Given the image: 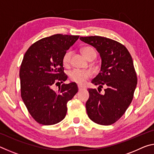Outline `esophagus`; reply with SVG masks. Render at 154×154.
<instances>
[{
    "label": "esophagus",
    "mask_w": 154,
    "mask_h": 154,
    "mask_svg": "<svg viewBox=\"0 0 154 154\" xmlns=\"http://www.w3.org/2000/svg\"><path fill=\"white\" fill-rule=\"evenodd\" d=\"M78 89L79 90H82L83 89H84V88H83L82 85H78Z\"/></svg>",
    "instance_id": "obj_1"
}]
</instances>
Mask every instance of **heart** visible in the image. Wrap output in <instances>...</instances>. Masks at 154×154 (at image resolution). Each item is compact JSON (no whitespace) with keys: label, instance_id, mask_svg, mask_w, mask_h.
<instances>
[{"label":"heart","instance_id":"heart-1","mask_svg":"<svg viewBox=\"0 0 154 154\" xmlns=\"http://www.w3.org/2000/svg\"><path fill=\"white\" fill-rule=\"evenodd\" d=\"M82 52L83 55L84 56L85 58L89 60L92 58H94L96 56V52L95 49L92 47L87 46L84 47L82 49ZM72 55L71 51H67L64 53L62 57V63L64 65L66 66L69 64L71 61V58ZM69 78L72 82H74L78 84H83L86 81L90 79L92 76V73L90 71L85 70V71H82V70L74 69L69 72Z\"/></svg>","mask_w":154,"mask_h":154}]
</instances>
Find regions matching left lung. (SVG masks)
<instances>
[{
  "label": "left lung",
  "instance_id": "obj_1",
  "mask_svg": "<svg viewBox=\"0 0 154 154\" xmlns=\"http://www.w3.org/2000/svg\"><path fill=\"white\" fill-rule=\"evenodd\" d=\"M80 40L94 47L102 59L100 71L92 81L98 89L88 90V116L98 124L111 125L124 114L134 96L137 77L131 55L124 45L111 38L91 36H81Z\"/></svg>",
  "mask_w": 154,
  "mask_h": 154
}]
</instances>
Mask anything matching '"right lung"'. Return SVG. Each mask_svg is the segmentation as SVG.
<instances>
[{"mask_svg": "<svg viewBox=\"0 0 154 154\" xmlns=\"http://www.w3.org/2000/svg\"><path fill=\"white\" fill-rule=\"evenodd\" d=\"M79 36L56 34L33 43L26 52L20 70L21 97L38 124L53 125L66 116L67 103L78 92L72 82L53 87L67 79L62 57Z\"/></svg>", "mask_w": 154, "mask_h": 154, "instance_id": "add662e5", "label": "right lung"}]
</instances>
